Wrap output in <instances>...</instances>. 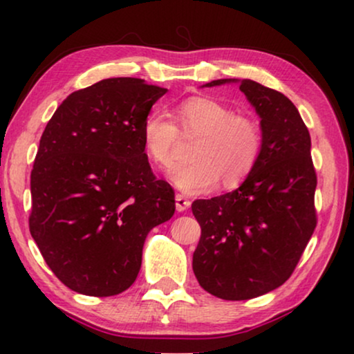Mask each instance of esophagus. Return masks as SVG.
<instances>
[{
  "label": "esophagus",
  "mask_w": 354,
  "mask_h": 354,
  "mask_svg": "<svg viewBox=\"0 0 354 354\" xmlns=\"http://www.w3.org/2000/svg\"><path fill=\"white\" fill-rule=\"evenodd\" d=\"M191 207V201L187 199L186 196L183 194H176V210L178 212H185Z\"/></svg>",
  "instance_id": "1"
}]
</instances>
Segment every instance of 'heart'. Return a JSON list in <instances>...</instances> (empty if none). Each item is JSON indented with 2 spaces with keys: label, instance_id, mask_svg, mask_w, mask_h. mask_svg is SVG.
Instances as JSON below:
<instances>
[{
  "label": "heart",
  "instance_id": "heart-1",
  "mask_svg": "<svg viewBox=\"0 0 354 354\" xmlns=\"http://www.w3.org/2000/svg\"><path fill=\"white\" fill-rule=\"evenodd\" d=\"M174 120L162 111H150L140 126V140L150 162L167 169L176 160L179 136L196 139L192 162L178 165L169 180L187 194H201L216 183L230 189L246 180L261 158L263 129L256 116L209 97H189L174 106Z\"/></svg>",
  "mask_w": 354,
  "mask_h": 354
}]
</instances>
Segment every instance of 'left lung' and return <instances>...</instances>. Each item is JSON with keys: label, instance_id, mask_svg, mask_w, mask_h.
I'll use <instances>...</instances> for the list:
<instances>
[{"label": "left lung", "instance_id": "obj_1", "mask_svg": "<svg viewBox=\"0 0 354 354\" xmlns=\"http://www.w3.org/2000/svg\"><path fill=\"white\" fill-rule=\"evenodd\" d=\"M232 82L218 79L207 87ZM261 116V158L238 189L192 202L201 239L192 256L199 285L226 301L257 298L295 272L317 214L310 136L288 97L251 79L239 82Z\"/></svg>", "mask_w": 354, "mask_h": 354}]
</instances>
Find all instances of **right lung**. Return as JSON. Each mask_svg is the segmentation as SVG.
I'll use <instances>...</instances> for the list:
<instances>
[{
  "mask_svg": "<svg viewBox=\"0 0 354 354\" xmlns=\"http://www.w3.org/2000/svg\"><path fill=\"white\" fill-rule=\"evenodd\" d=\"M167 88L113 77L63 100L30 173L29 228L61 283L87 296L128 290L153 226L174 214V191L150 168L140 126Z\"/></svg>",
  "mask_w": 354,
  "mask_h": 354,
  "instance_id": "add662e5",
  "label": "right lung"
}]
</instances>
